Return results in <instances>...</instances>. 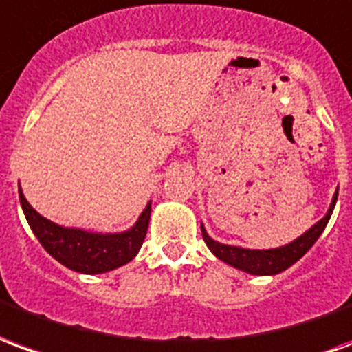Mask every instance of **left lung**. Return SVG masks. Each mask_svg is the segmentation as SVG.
Listing matches in <instances>:
<instances>
[{
  "label": "left lung",
  "instance_id": "obj_1",
  "mask_svg": "<svg viewBox=\"0 0 352 352\" xmlns=\"http://www.w3.org/2000/svg\"><path fill=\"white\" fill-rule=\"evenodd\" d=\"M336 201H338V193L331 199L328 214L324 216L322 220L316 221L313 228L305 231L301 236H298L294 243L280 246V248L248 250V248H241V246H229V244L216 243L214 239H210L203 226H201V231H203V239L206 246L221 261H226L229 265L241 269L244 273H250V275H276V273H283L290 265H294L300 258H303L307 254L309 248L316 243V239L322 235L324 228H326L331 212H333Z\"/></svg>",
  "mask_w": 352,
  "mask_h": 352
}]
</instances>
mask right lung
Wrapping results in <instances>:
<instances>
[{
  "mask_svg": "<svg viewBox=\"0 0 352 352\" xmlns=\"http://www.w3.org/2000/svg\"><path fill=\"white\" fill-rule=\"evenodd\" d=\"M19 197H21L24 216L41 246L54 260L77 273L98 275L129 263L138 254L148 233L151 204L144 208L132 229L124 233L102 235V233H89L83 229L56 226L30 206L26 197L22 195V189H19Z\"/></svg>",
  "mask_w": 352,
  "mask_h": 352,
  "instance_id": "obj_1",
  "label": "right lung"
}]
</instances>
